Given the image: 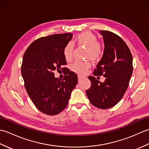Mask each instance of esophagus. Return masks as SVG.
Returning <instances> with one entry per match:
<instances>
[{"mask_svg":"<svg viewBox=\"0 0 149 149\" xmlns=\"http://www.w3.org/2000/svg\"><path fill=\"white\" fill-rule=\"evenodd\" d=\"M84 78V77L83 76H82V75H78V80H79V81H80L82 79H83Z\"/></svg>","mask_w":149,"mask_h":149,"instance_id":"esophagus-1","label":"esophagus"}]
</instances>
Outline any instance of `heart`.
I'll list each match as a JSON object with an SVG mask.
<instances>
[{
	"mask_svg": "<svg viewBox=\"0 0 149 149\" xmlns=\"http://www.w3.org/2000/svg\"><path fill=\"white\" fill-rule=\"evenodd\" d=\"M97 41V38L94 34L90 31H86L78 34L74 42L77 46L86 48L85 56L86 58L95 61L99 59L102 54V48ZM72 52V45L68 43L64 50V57L66 60L71 59ZM90 67V63L88 61H75L71 66L72 70L79 74H84Z\"/></svg>",
	"mask_w": 149,
	"mask_h": 149,
	"instance_id": "heart-1",
	"label": "heart"
}]
</instances>
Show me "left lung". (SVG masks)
<instances>
[{
  "label": "left lung",
  "mask_w": 149,
  "mask_h": 149,
  "mask_svg": "<svg viewBox=\"0 0 149 149\" xmlns=\"http://www.w3.org/2000/svg\"><path fill=\"white\" fill-rule=\"evenodd\" d=\"M104 50L94 75L106 77L101 83L93 76L88 77L91 87L86 90L90 102L100 109L112 107L121 100L127 89L132 74V56L123 40L115 33L100 31Z\"/></svg>",
  "instance_id": "8db88e82"
}]
</instances>
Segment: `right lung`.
I'll return each instance as SVG.
<instances>
[{"mask_svg":"<svg viewBox=\"0 0 149 149\" xmlns=\"http://www.w3.org/2000/svg\"><path fill=\"white\" fill-rule=\"evenodd\" d=\"M72 38V33L52 34L34 41L23 56L22 75L25 88L34 105L48 115L59 113L67 106L72 91L77 84V75L62 66L66 64L64 50ZM62 69V80L53 72Z\"/></svg>","mask_w":149,"mask_h":149,"instance_id":"1","label":"right lung"}]
</instances>
